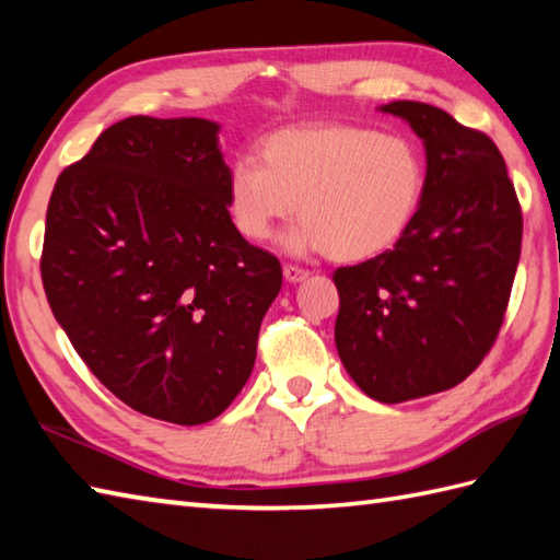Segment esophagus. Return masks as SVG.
<instances>
[{"mask_svg":"<svg viewBox=\"0 0 560 560\" xmlns=\"http://www.w3.org/2000/svg\"><path fill=\"white\" fill-rule=\"evenodd\" d=\"M307 273L311 271L299 267V265H283V277H287V281H291V283H299V281L307 279Z\"/></svg>","mask_w":560,"mask_h":560,"instance_id":"34e87169","label":"esophagus"}]
</instances>
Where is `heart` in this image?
<instances>
[{
	"label": "heart",
	"mask_w": 560,
	"mask_h": 560,
	"mask_svg": "<svg viewBox=\"0 0 560 560\" xmlns=\"http://www.w3.org/2000/svg\"><path fill=\"white\" fill-rule=\"evenodd\" d=\"M425 192L416 141L371 127H289L269 135L259 156L229 168L225 201L249 243H265L299 211L287 235L291 253H327L339 261L377 257L407 233Z\"/></svg>",
	"instance_id": "b5f03b06"
}]
</instances>
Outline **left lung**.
Returning a JSON list of instances; mask_svg holds the SVG:
<instances>
[{
    "label": "left lung",
    "mask_w": 560,
    "mask_h": 560,
    "mask_svg": "<svg viewBox=\"0 0 560 560\" xmlns=\"http://www.w3.org/2000/svg\"><path fill=\"white\" fill-rule=\"evenodd\" d=\"M385 113L425 147V192L392 249L339 267V359L368 397L419 399L459 385L495 343L513 291L522 209L501 151L419 101Z\"/></svg>",
    "instance_id": "8db88e82"
}]
</instances>
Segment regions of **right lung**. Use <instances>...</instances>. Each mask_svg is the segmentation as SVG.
I'll list each match as a JSON object with an SVG mask.
<instances>
[{"label":"right lung","instance_id":"obj_1","mask_svg":"<svg viewBox=\"0 0 560 560\" xmlns=\"http://www.w3.org/2000/svg\"><path fill=\"white\" fill-rule=\"evenodd\" d=\"M219 125L135 115L59 173L47 303L89 371L151 419L197 425L253 373L279 259L235 231Z\"/></svg>","mask_w":560,"mask_h":560}]
</instances>
